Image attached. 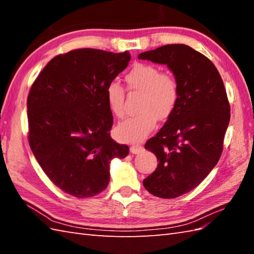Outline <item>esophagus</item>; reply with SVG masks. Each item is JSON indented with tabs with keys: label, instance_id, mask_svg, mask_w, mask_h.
Masks as SVG:
<instances>
[{
	"label": "esophagus",
	"instance_id": "esophagus-1",
	"mask_svg": "<svg viewBox=\"0 0 254 254\" xmlns=\"http://www.w3.org/2000/svg\"><path fill=\"white\" fill-rule=\"evenodd\" d=\"M131 153L132 154H139L143 150V146H141V145H132L131 146Z\"/></svg>",
	"mask_w": 254,
	"mask_h": 254
}]
</instances>
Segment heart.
Listing matches in <instances>:
<instances>
[{"label": "heart", "mask_w": 254, "mask_h": 254, "mask_svg": "<svg viewBox=\"0 0 254 254\" xmlns=\"http://www.w3.org/2000/svg\"><path fill=\"white\" fill-rule=\"evenodd\" d=\"M130 89L143 91L139 106L142 112L127 118L115 128V136L121 142L138 143L152 132L157 120H165L175 111L179 99V87L176 78L169 73H161L153 64L136 63L126 75ZM126 90L116 80L107 85L105 96L112 115L124 116Z\"/></svg>", "instance_id": "obj_1"}]
</instances>
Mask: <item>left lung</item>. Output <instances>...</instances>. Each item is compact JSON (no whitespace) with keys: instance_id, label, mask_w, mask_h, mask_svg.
Listing matches in <instances>:
<instances>
[{"instance_id":"obj_1","label":"left lung","mask_w":254,"mask_h":254,"mask_svg":"<svg viewBox=\"0 0 254 254\" xmlns=\"http://www.w3.org/2000/svg\"><path fill=\"white\" fill-rule=\"evenodd\" d=\"M138 59L165 64L179 87L175 111L145 144L158 166L143 181L153 195L175 198L196 188L218 163L230 120L227 94L214 64L189 46L166 45Z\"/></svg>"}]
</instances>
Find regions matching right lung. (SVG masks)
<instances>
[{
    "mask_svg": "<svg viewBox=\"0 0 254 254\" xmlns=\"http://www.w3.org/2000/svg\"><path fill=\"white\" fill-rule=\"evenodd\" d=\"M131 60L130 52L77 49L53 58L32 84L29 145L48 178L75 197H91L110 181V163L128 154L110 136L105 90Z\"/></svg>",
    "mask_w": 254,
    "mask_h": 254,
    "instance_id": "obj_1",
    "label": "right lung"
}]
</instances>
